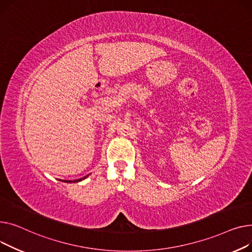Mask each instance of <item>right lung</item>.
Returning a JSON list of instances; mask_svg holds the SVG:
<instances>
[{
	"label": "right lung",
	"instance_id": "add662e5",
	"mask_svg": "<svg viewBox=\"0 0 252 252\" xmlns=\"http://www.w3.org/2000/svg\"><path fill=\"white\" fill-rule=\"evenodd\" d=\"M87 176H85V177H83V178H80V179H77V180H74V181H64V182H69V183H72V182H79V181H81V180H83V179H85Z\"/></svg>",
	"mask_w": 252,
	"mask_h": 252
}]
</instances>
